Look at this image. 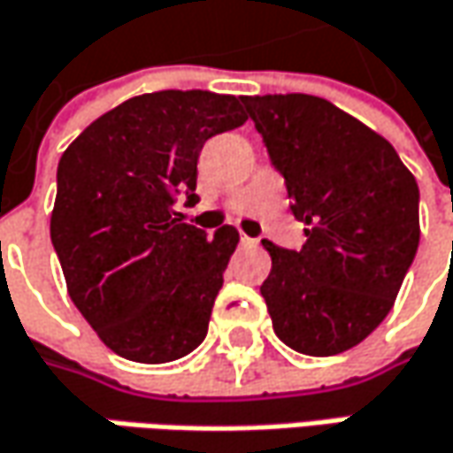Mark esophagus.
Segmentation results:
<instances>
[{"mask_svg":"<svg viewBox=\"0 0 453 453\" xmlns=\"http://www.w3.org/2000/svg\"><path fill=\"white\" fill-rule=\"evenodd\" d=\"M241 243H243V246H258V241H256V238H249L246 233H241Z\"/></svg>","mask_w":453,"mask_h":453,"instance_id":"1","label":"esophagus"}]
</instances>
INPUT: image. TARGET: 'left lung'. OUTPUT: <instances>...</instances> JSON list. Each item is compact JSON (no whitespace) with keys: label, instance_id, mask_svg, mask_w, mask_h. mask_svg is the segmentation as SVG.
I'll use <instances>...</instances> for the list:
<instances>
[{"label":"left lung","instance_id":"8db88e82","mask_svg":"<svg viewBox=\"0 0 453 453\" xmlns=\"http://www.w3.org/2000/svg\"><path fill=\"white\" fill-rule=\"evenodd\" d=\"M292 215L300 251L264 241L274 333L307 357L354 349L395 305L418 241V184L380 133L312 94L243 96Z\"/></svg>","mask_w":453,"mask_h":453}]
</instances>
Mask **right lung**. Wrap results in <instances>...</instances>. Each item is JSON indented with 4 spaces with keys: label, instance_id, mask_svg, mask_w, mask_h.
Segmentation results:
<instances>
[{
    "label": "right lung",
    "instance_id": "add662e5",
    "mask_svg": "<svg viewBox=\"0 0 453 453\" xmlns=\"http://www.w3.org/2000/svg\"><path fill=\"white\" fill-rule=\"evenodd\" d=\"M249 115L233 94L166 89L104 112L64 150L50 241L68 297L118 357L164 364L207 335L238 230L173 212L197 200L202 146Z\"/></svg>",
    "mask_w": 453,
    "mask_h": 453
}]
</instances>
